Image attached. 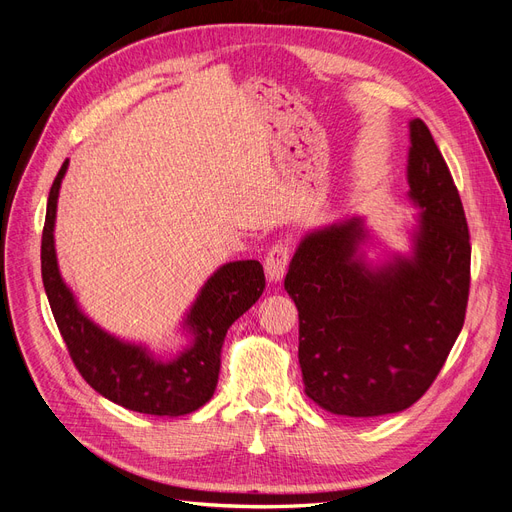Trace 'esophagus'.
<instances>
[{
	"label": "esophagus",
	"instance_id": "34e87169",
	"mask_svg": "<svg viewBox=\"0 0 512 512\" xmlns=\"http://www.w3.org/2000/svg\"><path fill=\"white\" fill-rule=\"evenodd\" d=\"M291 259V244L287 240H278L266 255V274L272 283H278L285 276Z\"/></svg>",
	"mask_w": 512,
	"mask_h": 512
}]
</instances>
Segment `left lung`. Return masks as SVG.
Wrapping results in <instances>:
<instances>
[{
	"mask_svg": "<svg viewBox=\"0 0 512 512\" xmlns=\"http://www.w3.org/2000/svg\"><path fill=\"white\" fill-rule=\"evenodd\" d=\"M410 197L421 208L415 255L368 268L357 257L359 219L308 234L285 291L300 312L306 395L346 417H378L432 387L464 327L470 232L447 161L421 121H410Z\"/></svg>",
	"mask_w": 512,
	"mask_h": 512,
	"instance_id": "1",
	"label": "left lung"
}]
</instances>
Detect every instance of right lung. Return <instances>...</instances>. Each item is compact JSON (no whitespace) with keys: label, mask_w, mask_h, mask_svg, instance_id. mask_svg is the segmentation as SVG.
<instances>
[{"label":"right lung","mask_w":512,"mask_h":512,"mask_svg":"<svg viewBox=\"0 0 512 512\" xmlns=\"http://www.w3.org/2000/svg\"><path fill=\"white\" fill-rule=\"evenodd\" d=\"M63 161L48 193L42 232V280L48 304L80 376L110 402L157 417H178L204 406L217 389L227 329L266 289L259 261H232L214 272L187 315L195 340L174 361H157L142 346L121 342L89 321L65 287L55 255V214Z\"/></svg>","instance_id":"obj_1"}]
</instances>
